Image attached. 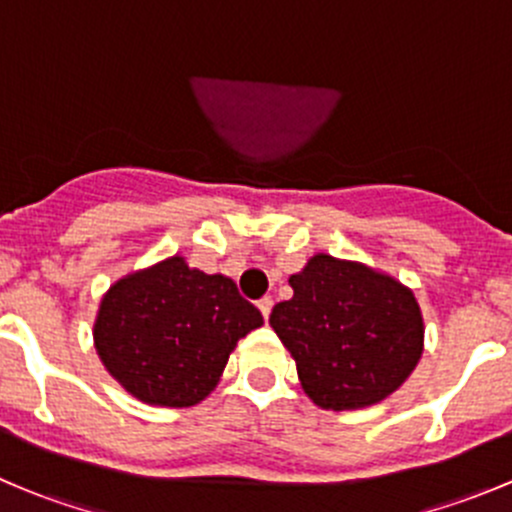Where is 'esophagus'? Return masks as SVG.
<instances>
[{
    "instance_id": "1",
    "label": "esophagus",
    "mask_w": 512,
    "mask_h": 512,
    "mask_svg": "<svg viewBox=\"0 0 512 512\" xmlns=\"http://www.w3.org/2000/svg\"><path fill=\"white\" fill-rule=\"evenodd\" d=\"M272 304H275V302H272V297H262L260 302H257V309H260V312H262V317H265V322H267V319H270Z\"/></svg>"
}]
</instances>
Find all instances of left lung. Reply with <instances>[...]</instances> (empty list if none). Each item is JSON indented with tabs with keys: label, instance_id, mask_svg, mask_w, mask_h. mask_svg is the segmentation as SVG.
Here are the masks:
<instances>
[{
	"label": "left lung",
	"instance_id": "8db88e82",
	"mask_svg": "<svg viewBox=\"0 0 512 512\" xmlns=\"http://www.w3.org/2000/svg\"><path fill=\"white\" fill-rule=\"evenodd\" d=\"M289 285L292 299L275 304L270 324L314 404L364 409L409 379L423 352V317L409 287L324 252Z\"/></svg>",
	"mask_w": 512,
	"mask_h": 512
}]
</instances>
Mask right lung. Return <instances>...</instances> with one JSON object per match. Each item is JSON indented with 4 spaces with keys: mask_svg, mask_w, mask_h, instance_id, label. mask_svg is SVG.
Returning <instances> with one entry per match:
<instances>
[{
    "mask_svg": "<svg viewBox=\"0 0 512 512\" xmlns=\"http://www.w3.org/2000/svg\"><path fill=\"white\" fill-rule=\"evenodd\" d=\"M262 327L255 304L223 275L168 257L108 289L94 344L108 374L151 406H195L218 386L230 352Z\"/></svg>",
    "mask_w": 512,
    "mask_h": 512,
    "instance_id": "obj_1",
    "label": "right lung"
}]
</instances>
